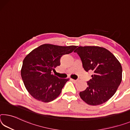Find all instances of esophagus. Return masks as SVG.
<instances>
[{
  "instance_id": "esophagus-1",
  "label": "esophagus",
  "mask_w": 130,
  "mask_h": 130,
  "mask_svg": "<svg viewBox=\"0 0 130 130\" xmlns=\"http://www.w3.org/2000/svg\"><path fill=\"white\" fill-rule=\"evenodd\" d=\"M70 80H71V81L73 82H77V80H75V79H70Z\"/></svg>"
}]
</instances>
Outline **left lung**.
<instances>
[{
	"instance_id": "obj_1",
	"label": "left lung",
	"mask_w": 130,
	"mask_h": 130,
	"mask_svg": "<svg viewBox=\"0 0 130 130\" xmlns=\"http://www.w3.org/2000/svg\"><path fill=\"white\" fill-rule=\"evenodd\" d=\"M79 55L86 72L92 71L88 87L80 92V98L90 105L106 102L115 94L122 80V67L112 53L98 46L78 47L74 51Z\"/></svg>"
}]
</instances>
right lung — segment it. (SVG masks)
Wrapping results in <instances>:
<instances>
[{"label": "right lung", "instance_id": "obj_1", "mask_svg": "<svg viewBox=\"0 0 130 130\" xmlns=\"http://www.w3.org/2000/svg\"><path fill=\"white\" fill-rule=\"evenodd\" d=\"M76 47L44 44L26 55L21 75L26 90L33 97L43 102H49L58 96L69 79L58 77L51 71L60 65L62 55L72 53Z\"/></svg>", "mask_w": 130, "mask_h": 130}]
</instances>
